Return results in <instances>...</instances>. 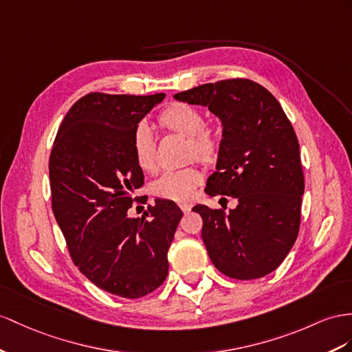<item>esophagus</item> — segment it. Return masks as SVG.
Wrapping results in <instances>:
<instances>
[{"mask_svg": "<svg viewBox=\"0 0 352 352\" xmlns=\"http://www.w3.org/2000/svg\"><path fill=\"white\" fill-rule=\"evenodd\" d=\"M179 208H182V211H183V212H190L192 206L188 205V204H179Z\"/></svg>", "mask_w": 352, "mask_h": 352, "instance_id": "1", "label": "esophagus"}]
</instances>
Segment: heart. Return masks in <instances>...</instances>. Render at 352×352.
<instances>
[{"label":"heart","instance_id":"1","mask_svg":"<svg viewBox=\"0 0 352 352\" xmlns=\"http://www.w3.org/2000/svg\"><path fill=\"white\" fill-rule=\"evenodd\" d=\"M160 123L166 129L188 138L190 155L201 160H211L217 155L219 140L215 133L205 128V117L197 108L187 104H174L162 113ZM156 141L147 123H140L132 135V151L137 164L144 170L155 169ZM202 182V173L190 166L184 169H168L153 183V193L165 199L184 202L190 199L195 187Z\"/></svg>","mask_w":352,"mask_h":352}]
</instances>
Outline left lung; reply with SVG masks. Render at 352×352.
Returning a JSON list of instances; mask_svg holds the SVG:
<instances>
[{
    "mask_svg": "<svg viewBox=\"0 0 352 352\" xmlns=\"http://www.w3.org/2000/svg\"><path fill=\"white\" fill-rule=\"evenodd\" d=\"M221 122L215 173L205 193L236 199L224 214L206 205L202 239L212 265L235 279L262 278L284 262L300 226L305 179L299 142L275 96L245 78L223 80L174 95Z\"/></svg>",
    "mask_w": 352,
    "mask_h": 352,
    "instance_id": "obj_1",
    "label": "left lung"
}]
</instances>
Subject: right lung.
Masks as SVG:
<instances>
[{
  "label": "right lung",
  "instance_id": "add662e5",
  "mask_svg": "<svg viewBox=\"0 0 352 352\" xmlns=\"http://www.w3.org/2000/svg\"><path fill=\"white\" fill-rule=\"evenodd\" d=\"M165 94H89L69 108L53 142L52 208L69 254L90 283L126 299L165 281L168 250L183 211L156 199L145 217H129L132 193L144 183L132 135Z\"/></svg>",
  "mask_w": 352,
  "mask_h": 352
}]
</instances>
